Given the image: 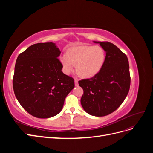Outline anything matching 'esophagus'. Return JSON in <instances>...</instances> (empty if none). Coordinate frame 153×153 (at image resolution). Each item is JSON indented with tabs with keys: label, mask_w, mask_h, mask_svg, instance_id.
I'll use <instances>...</instances> for the list:
<instances>
[{
	"label": "esophagus",
	"mask_w": 153,
	"mask_h": 153,
	"mask_svg": "<svg viewBox=\"0 0 153 153\" xmlns=\"http://www.w3.org/2000/svg\"><path fill=\"white\" fill-rule=\"evenodd\" d=\"M75 86H78V80H76V79H75Z\"/></svg>",
	"instance_id": "esophagus-1"
}]
</instances>
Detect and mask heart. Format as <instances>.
I'll list each match as a JSON object with an SVG mask.
<instances>
[{
	"instance_id": "b5f03b06",
	"label": "heart",
	"mask_w": 153,
	"mask_h": 153,
	"mask_svg": "<svg viewBox=\"0 0 153 153\" xmlns=\"http://www.w3.org/2000/svg\"><path fill=\"white\" fill-rule=\"evenodd\" d=\"M63 71L69 75L75 65L77 73L81 77H94L103 67L106 52L100 46H73L66 52V55L60 57Z\"/></svg>"
}]
</instances>
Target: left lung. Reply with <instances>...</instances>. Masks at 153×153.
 Here are the masks:
<instances>
[{"mask_svg": "<svg viewBox=\"0 0 153 153\" xmlns=\"http://www.w3.org/2000/svg\"><path fill=\"white\" fill-rule=\"evenodd\" d=\"M106 52L101 70L78 84L84 90L81 105L85 112L96 117L107 115L117 110L126 98L130 86L128 59L116 46L109 42L93 41Z\"/></svg>", "mask_w": 153, "mask_h": 153, "instance_id": "left-lung-1", "label": "left lung"}]
</instances>
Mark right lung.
<instances>
[{
    "mask_svg": "<svg viewBox=\"0 0 153 153\" xmlns=\"http://www.w3.org/2000/svg\"><path fill=\"white\" fill-rule=\"evenodd\" d=\"M55 43L31 45L16 59L13 85L18 102L34 117L47 119L57 115L75 87L73 78L62 71Z\"/></svg>",
    "mask_w": 153,
    "mask_h": 153,
    "instance_id": "obj_1",
    "label": "right lung"
}]
</instances>
